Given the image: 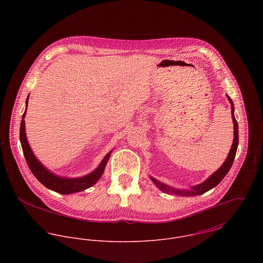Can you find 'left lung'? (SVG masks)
Segmentation results:
<instances>
[{
	"label": "left lung",
	"mask_w": 263,
	"mask_h": 263,
	"mask_svg": "<svg viewBox=\"0 0 263 263\" xmlns=\"http://www.w3.org/2000/svg\"><path fill=\"white\" fill-rule=\"evenodd\" d=\"M227 98L228 100L230 101L231 103V108H232V118H233V122H234V140H233V144H232V147H231V150L228 154V157L226 159L224 164L214 173L212 174L204 182L198 184V185H195L191 189L189 190H185V189H176V188L171 187V186H168L158 180H156L155 178L151 177L152 181L155 183V185L157 187L159 188L160 190H162L163 192L165 193H168V194H174V195H177V196H194V195H199V194H202L209 190H211L212 188L216 187L222 180L223 178L227 175V173L230 171L232 165H233V162H234V159H235V156H236V152H237V148H238V143H239V132H238V122L235 118V115H234V103L232 101V99L230 98V96L227 95Z\"/></svg>",
	"instance_id": "8db88e82"
}]
</instances>
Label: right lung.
Wrapping results in <instances>:
<instances>
[{
	"instance_id": "obj_1",
	"label": "right lung",
	"mask_w": 263,
	"mask_h": 263,
	"mask_svg": "<svg viewBox=\"0 0 263 263\" xmlns=\"http://www.w3.org/2000/svg\"><path fill=\"white\" fill-rule=\"evenodd\" d=\"M27 104H28V97L26 99V109H27ZM26 109L22 115V120L20 124V142L22 146L23 154L25 157V160L27 162V165L33 175L37 178L38 181L43 184L46 188H49L58 193L61 194H70L74 192H79L83 191L87 188L93 186L102 176L105 166L108 162V159L110 157V154L112 151H110L101 161L100 165L90 174L84 176V177H79V178H68V177H60L58 175H54L50 171H48L34 156L33 152L30 149V146L28 144L26 134H25V114H26Z\"/></svg>"
}]
</instances>
